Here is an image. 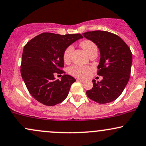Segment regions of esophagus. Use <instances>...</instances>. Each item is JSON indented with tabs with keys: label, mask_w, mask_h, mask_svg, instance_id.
<instances>
[{
	"label": "esophagus",
	"mask_w": 146,
	"mask_h": 146,
	"mask_svg": "<svg viewBox=\"0 0 146 146\" xmlns=\"http://www.w3.org/2000/svg\"><path fill=\"white\" fill-rule=\"evenodd\" d=\"M77 81H78V82H84V80H82V79L78 78V79H77Z\"/></svg>",
	"instance_id": "1"
}]
</instances>
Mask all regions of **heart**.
I'll use <instances>...</instances> for the list:
<instances>
[{
    "label": "heart",
    "instance_id": "1",
    "mask_svg": "<svg viewBox=\"0 0 146 146\" xmlns=\"http://www.w3.org/2000/svg\"><path fill=\"white\" fill-rule=\"evenodd\" d=\"M80 46L86 52L87 54L89 56L93 51L98 50L97 46L94 42L88 40L82 41L80 42ZM73 47L72 46H68L64 50L63 53V60L64 62L67 63L70 62L71 59L72 53H73ZM91 71V68L87 66H80V65H74L68 68V72L72 75L75 77H78L80 78H85L89 75Z\"/></svg>",
    "mask_w": 146,
    "mask_h": 146
}]
</instances>
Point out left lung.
I'll return each instance as SVG.
<instances>
[{
  "mask_svg": "<svg viewBox=\"0 0 146 146\" xmlns=\"http://www.w3.org/2000/svg\"><path fill=\"white\" fill-rule=\"evenodd\" d=\"M83 36L98 46L100 60L98 75L103 76L101 82L93 80V86L86 91L88 98L99 104L115 100L124 90L131 72L132 52L123 40L108 31H93Z\"/></svg>",
  "mask_w": 146,
  "mask_h": 146,
  "instance_id": "left-lung-1",
  "label": "left lung"
}]
</instances>
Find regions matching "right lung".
Masks as SVG:
<instances>
[{
    "instance_id": "add662e5",
    "label": "right lung",
    "mask_w": 146,
    "mask_h": 146,
    "mask_svg": "<svg viewBox=\"0 0 146 146\" xmlns=\"http://www.w3.org/2000/svg\"><path fill=\"white\" fill-rule=\"evenodd\" d=\"M80 33L61 36L42 33L32 38L23 48L21 73L29 93L46 106H55L66 98L75 79L63 75L61 80L54 75L64 73L63 53L64 50L78 40Z\"/></svg>"
}]
</instances>
